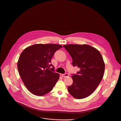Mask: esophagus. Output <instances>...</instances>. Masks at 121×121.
<instances>
[{
	"instance_id": "1",
	"label": "esophagus",
	"mask_w": 121,
	"mask_h": 121,
	"mask_svg": "<svg viewBox=\"0 0 121 121\" xmlns=\"http://www.w3.org/2000/svg\"><path fill=\"white\" fill-rule=\"evenodd\" d=\"M62 76L63 77H66L69 76V74L68 73H64V74H62Z\"/></svg>"
}]
</instances>
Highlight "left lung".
<instances>
[{
    "instance_id": "left-lung-1",
    "label": "left lung",
    "mask_w": 121,
    "mask_h": 121,
    "mask_svg": "<svg viewBox=\"0 0 121 121\" xmlns=\"http://www.w3.org/2000/svg\"><path fill=\"white\" fill-rule=\"evenodd\" d=\"M63 47L72 57L73 66L80 68L72 76L73 84L68 86L69 94L81 99L91 95L103 79L105 64L100 52L88 45L69 44Z\"/></svg>"
}]
</instances>
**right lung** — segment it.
<instances>
[{
    "label": "right lung",
    "instance_id": "1",
    "mask_svg": "<svg viewBox=\"0 0 121 121\" xmlns=\"http://www.w3.org/2000/svg\"><path fill=\"white\" fill-rule=\"evenodd\" d=\"M62 48L55 44H38L26 48L17 62L20 76L26 88L32 94L43 96L50 92L59 78L50 64L56 51ZM53 67L51 70L49 67Z\"/></svg>",
    "mask_w": 121,
    "mask_h": 121
}]
</instances>
